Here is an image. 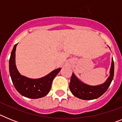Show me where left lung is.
I'll return each mask as SVG.
<instances>
[{
	"label": "left lung",
	"instance_id": "left-lung-1",
	"mask_svg": "<svg viewBox=\"0 0 122 122\" xmlns=\"http://www.w3.org/2000/svg\"><path fill=\"white\" fill-rule=\"evenodd\" d=\"M109 73V76L105 82L98 86H89L82 82L73 73L69 86L71 92L74 97L82 100H90L98 98L105 93L113 79L114 74V63L113 59H112Z\"/></svg>",
	"mask_w": 122,
	"mask_h": 122
}]
</instances>
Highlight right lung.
<instances>
[{
	"label": "right lung",
	"mask_w": 122,
	"mask_h": 122,
	"mask_svg": "<svg viewBox=\"0 0 122 122\" xmlns=\"http://www.w3.org/2000/svg\"><path fill=\"white\" fill-rule=\"evenodd\" d=\"M18 44L14 46L9 60L10 74L15 89L21 95L32 99L43 97L48 95L51 88L52 82L59 73V68L48 75L38 79H30L21 75L15 63V52Z\"/></svg>",
	"instance_id": "add662e5"
}]
</instances>
